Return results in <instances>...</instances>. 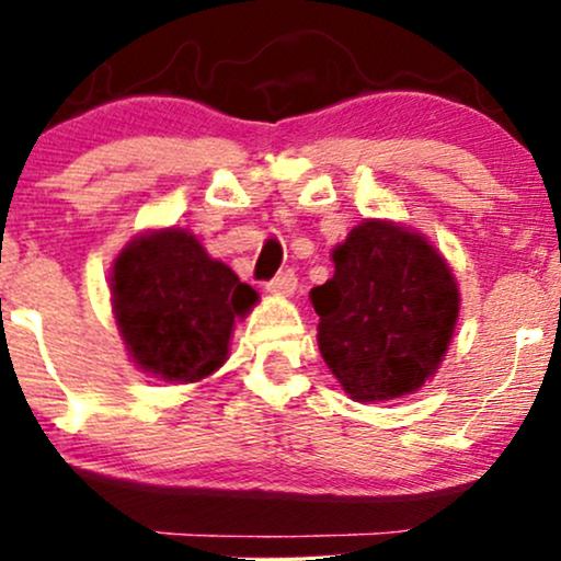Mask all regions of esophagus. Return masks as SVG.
I'll list each match as a JSON object with an SVG mask.
<instances>
[{"instance_id": "esophagus-1", "label": "esophagus", "mask_w": 561, "mask_h": 561, "mask_svg": "<svg viewBox=\"0 0 561 561\" xmlns=\"http://www.w3.org/2000/svg\"><path fill=\"white\" fill-rule=\"evenodd\" d=\"M266 289L272 295H282V298H289V295H295V289H298V276H295V272H282L276 274L272 282H268Z\"/></svg>"}]
</instances>
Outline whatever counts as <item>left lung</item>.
<instances>
[{"mask_svg": "<svg viewBox=\"0 0 561 561\" xmlns=\"http://www.w3.org/2000/svg\"><path fill=\"white\" fill-rule=\"evenodd\" d=\"M311 289L324 364L358 403L405 398L435 377L459 321V282L422 231L364 218Z\"/></svg>", "mask_w": 561, "mask_h": 561, "instance_id": "1", "label": "left lung"}]
</instances>
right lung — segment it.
<instances>
[{
  "mask_svg": "<svg viewBox=\"0 0 561 561\" xmlns=\"http://www.w3.org/2000/svg\"><path fill=\"white\" fill-rule=\"evenodd\" d=\"M111 302L128 358L163 382L190 385L221 369L234 321L259 293L190 229L163 227L139 231L115 255Z\"/></svg>",
  "mask_w": 561,
  "mask_h": 561,
  "instance_id": "add662e5",
  "label": "right lung"
}]
</instances>
